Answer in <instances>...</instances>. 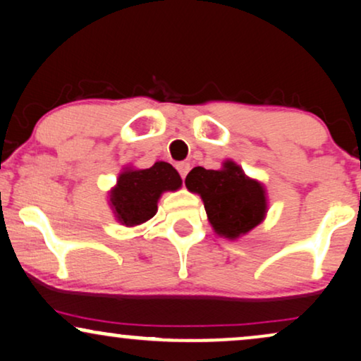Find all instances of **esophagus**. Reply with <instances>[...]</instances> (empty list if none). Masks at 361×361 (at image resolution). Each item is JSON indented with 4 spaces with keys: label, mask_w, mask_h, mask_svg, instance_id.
Returning <instances> with one entry per match:
<instances>
[{
    "label": "esophagus",
    "mask_w": 361,
    "mask_h": 361,
    "mask_svg": "<svg viewBox=\"0 0 361 361\" xmlns=\"http://www.w3.org/2000/svg\"><path fill=\"white\" fill-rule=\"evenodd\" d=\"M176 170L181 175V178H183V180H185L186 175H188V171H190V163L188 161H180L176 165Z\"/></svg>",
    "instance_id": "obj_1"
}]
</instances>
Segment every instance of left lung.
Masks as SVG:
<instances>
[{
  "label": "left lung",
  "mask_w": 361,
  "mask_h": 361,
  "mask_svg": "<svg viewBox=\"0 0 361 361\" xmlns=\"http://www.w3.org/2000/svg\"><path fill=\"white\" fill-rule=\"evenodd\" d=\"M186 188L203 200L214 233L236 241L259 226L267 214V193L261 181L249 178L236 161L226 160L219 170L196 166L185 180Z\"/></svg>",
  "instance_id": "8db88e82"
}]
</instances>
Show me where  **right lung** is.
Here are the masks:
<instances>
[{"instance_id":"obj_1","label":"right lung","mask_w":361,"mask_h":361,"mask_svg":"<svg viewBox=\"0 0 361 361\" xmlns=\"http://www.w3.org/2000/svg\"><path fill=\"white\" fill-rule=\"evenodd\" d=\"M181 183V176L166 161H157L145 170L125 166L109 191V206L120 224L133 228L152 219L161 195L180 190Z\"/></svg>"}]
</instances>
